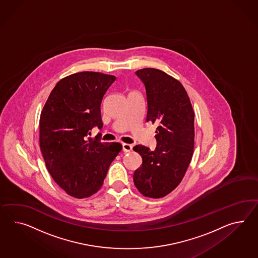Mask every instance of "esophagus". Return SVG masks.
Wrapping results in <instances>:
<instances>
[{
	"label": "esophagus",
	"instance_id": "34e87169",
	"mask_svg": "<svg viewBox=\"0 0 258 258\" xmlns=\"http://www.w3.org/2000/svg\"><path fill=\"white\" fill-rule=\"evenodd\" d=\"M122 146H123V151L124 152H131L132 150V147H133L130 144H123Z\"/></svg>",
	"mask_w": 258,
	"mask_h": 258
}]
</instances>
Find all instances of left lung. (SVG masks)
Returning <instances> with one entry per match:
<instances>
[{
  "label": "left lung",
  "mask_w": 258,
  "mask_h": 258,
  "mask_svg": "<svg viewBox=\"0 0 258 258\" xmlns=\"http://www.w3.org/2000/svg\"><path fill=\"white\" fill-rule=\"evenodd\" d=\"M144 82L147 97L146 122L157 123L154 151L138 145L143 157L133 181L145 197L160 199L179 185L194 153L195 113L181 83L163 71L145 68L135 73Z\"/></svg>",
  "instance_id": "1"
}]
</instances>
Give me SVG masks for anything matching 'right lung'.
<instances>
[{"mask_svg":"<svg viewBox=\"0 0 258 258\" xmlns=\"http://www.w3.org/2000/svg\"><path fill=\"white\" fill-rule=\"evenodd\" d=\"M115 76L81 72L59 80L40 116V149L53 180L68 195L85 199L97 193L119 143L88 138L95 126L101 128V104Z\"/></svg>","mask_w":258,"mask_h":258,"instance_id":"right-lung-1","label":"right lung"}]
</instances>
